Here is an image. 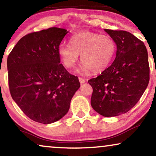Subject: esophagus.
<instances>
[{
	"label": "esophagus",
	"mask_w": 156,
	"mask_h": 156,
	"mask_svg": "<svg viewBox=\"0 0 156 156\" xmlns=\"http://www.w3.org/2000/svg\"><path fill=\"white\" fill-rule=\"evenodd\" d=\"M78 79H79V81H80V83H84L85 82H86V79H84V78H78Z\"/></svg>",
	"instance_id": "34e87169"
}]
</instances>
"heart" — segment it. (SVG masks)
Returning <instances> with one entry per match:
<instances>
[{
  "instance_id": "b5f03b06",
  "label": "heart",
  "mask_w": 156,
  "mask_h": 156,
  "mask_svg": "<svg viewBox=\"0 0 156 156\" xmlns=\"http://www.w3.org/2000/svg\"><path fill=\"white\" fill-rule=\"evenodd\" d=\"M69 44L61 43L58 53L63 66L75 67L80 54V74L99 73L110 66L116 53V43L111 36L85 30L70 37Z\"/></svg>"
}]
</instances>
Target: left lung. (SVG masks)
<instances>
[{"label": "left lung", "mask_w": 156, "mask_h": 156, "mask_svg": "<svg viewBox=\"0 0 156 156\" xmlns=\"http://www.w3.org/2000/svg\"><path fill=\"white\" fill-rule=\"evenodd\" d=\"M115 41V58L111 66L88 80L91 106L100 115L113 117L129 111L142 96L150 79L148 51L129 32L104 29Z\"/></svg>", "instance_id": "1"}]
</instances>
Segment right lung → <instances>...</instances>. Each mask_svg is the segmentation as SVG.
<instances>
[{"label":"right lung","mask_w":156,"mask_h":156,"mask_svg":"<svg viewBox=\"0 0 156 156\" xmlns=\"http://www.w3.org/2000/svg\"><path fill=\"white\" fill-rule=\"evenodd\" d=\"M68 31L50 28L20 38L8 55L12 98L31 120L49 124L63 117L80 85L60 63L58 48Z\"/></svg>","instance_id":"right-lung-1"}]
</instances>
